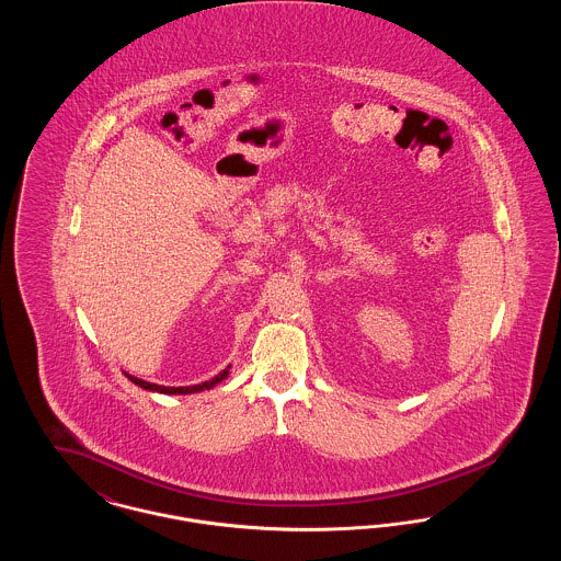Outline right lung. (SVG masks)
<instances>
[{"label":"right lung","mask_w":561,"mask_h":561,"mask_svg":"<svg viewBox=\"0 0 561 561\" xmlns=\"http://www.w3.org/2000/svg\"><path fill=\"white\" fill-rule=\"evenodd\" d=\"M229 368H231V366H227L222 373L216 374L214 378L202 382V385H188V387H163V385H156V382H147V380H142V378H136L133 374H124L133 380L134 385H138L140 389L158 391V393H163V396H188V393H197V391H204V389H213L214 385H218L220 380H225V378L229 376Z\"/></svg>","instance_id":"right-lung-1"}]
</instances>
